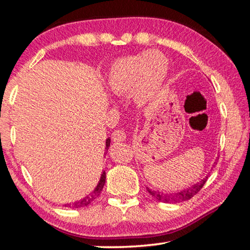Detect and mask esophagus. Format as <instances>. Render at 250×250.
Returning <instances> with one entry per match:
<instances>
[{
	"instance_id": "1",
	"label": "esophagus",
	"mask_w": 250,
	"mask_h": 250,
	"mask_svg": "<svg viewBox=\"0 0 250 250\" xmlns=\"http://www.w3.org/2000/svg\"><path fill=\"white\" fill-rule=\"evenodd\" d=\"M125 138H126V135H125V130L117 129V130L113 131V133H112V140L113 141L121 142V141H125Z\"/></svg>"
}]
</instances>
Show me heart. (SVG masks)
Here are the masks:
<instances>
[{"mask_svg":"<svg viewBox=\"0 0 250 250\" xmlns=\"http://www.w3.org/2000/svg\"><path fill=\"white\" fill-rule=\"evenodd\" d=\"M167 70V58L158 50L131 55L113 62L108 74L107 87L115 96L132 92L137 103L145 104L159 91Z\"/></svg>","mask_w":250,"mask_h":250,"instance_id":"b5f03b06","label":"heart"}]
</instances>
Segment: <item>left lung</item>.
<instances>
[{
    "label": "left lung",
    "instance_id": "obj_1",
    "mask_svg": "<svg viewBox=\"0 0 250 250\" xmlns=\"http://www.w3.org/2000/svg\"><path fill=\"white\" fill-rule=\"evenodd\" d=\"M207 181V176L205 179H203L201 182H198L195 185L191 186V188L183 189V191L177 192V193H170V194H164V193H159L151 191L150 188H147V192H149L152 196H153L155 200L163 203H180L184 202L188 200H191V198L196 195V194L201 191V188L204 186Z\"/></svg>",
    "mask_w": 250,
    "mask_h": 250
}]
</instances>
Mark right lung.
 I'll list each match as a JSON object with an SVG mask.
<instances>
[{
    "label": "right lung",
    "mask_w": 250,
    "mask_h": 250,
    "mask_svg": "<svg viewBox=\"0 0 250 250\" xmlns=\"http://www.w3.org/2000/svg\"><path fill=\"white\" fill-rule=\"evenodd\" d=\"M109 146H110V139H107V140H105V150H108ZM104 182H105V172L104 171L103 174H101V177H100V181H99L98 185H97V188L89 194V195L86 196L84 198H83V200L78 201V202L73 203V204H67L66 206L67 207H73V208H80V207H84V206L89 205L90 203L95 200V198H97V197L100 195V193H101V191H103V188H104Z\"/></svg>",
    "instance_id": "add662e5"
}]
</instances>
